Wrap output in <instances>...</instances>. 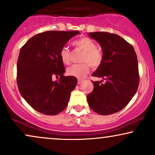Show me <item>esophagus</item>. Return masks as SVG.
I'll use <instances>...</instances> for the list:
<instances>
[{"instance_id": "1", "label": "esophagus", "mask_w": 155, "mask_h": 155, "mask_svg": "<svg viewBox=\"0 0 155 155\" xmlns=\"http://www.w3.org/2000/svg\"><path fill=\"white\" fill-rule=\"evenodd\" d=\"M84 81V79H78V84H81Z\"/></svg>"}]
</instances>
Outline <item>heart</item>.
Returning a JSON list of instances; mask_svg holds the SVG:
<instances>
[{
  "instance_id": "obj_1",
  "label": "heart",
  "mask_w": 155,
  "mask_h": 155,
  "mask_svg": "<svg viewBox=\"0 0 155 155\" xmlns=\"http://www.w3.org/2000/svg\"><path fill=\"white\" fill-rule=\"evenodd\" d=\"M74 47L83 51L81 61L83 63L73 65L67 69V74L74 77L81 78L88 74L90 66L97 68L101 64L102 54L97 49V45L94 40L87 37H82L72 42ZM60 58L63 64L68 65L71 62V52L68 48L63 47L60 50Z\"/></svg>"
}]
</instances>
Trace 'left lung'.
Wrapping results in <instances>:
<instances>
[{
	"mask_svg": "<svg viewBox=\"0 0 155 155\" xmlns=\"http://www.w3.org/2000/svg\"><path fill=\"white\" fill-rule=\"evenodd\" d=\"M101 46L102 61L92 76L105 83L93 81L94 89L87 95L91 109L107 115L121 110L131 101L139 84L137 54L133 46L118 35L104 31L89 32Z\"/></svg>",
	"mask_w": 155,
	"mask_h": 155,
	"instance_id": "1",
	"label": "left lung"
}]
</instances>
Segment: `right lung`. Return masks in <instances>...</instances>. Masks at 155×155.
<instances>
[{"instance_id":"obj_1","label":"right lung","mask_w":155,"mask_h":155,"mask_svg":"<svg viewBox=\"0 0 155 155\" xmlns=\"http://www.w3.org/2000/svg\"><path fill=\"white\" fill-rule=\"evenodd\" d=\"M79 31H47L26 42L19 52L16 81L20 94L35 110L55 115L68 105L77 79L65 76L60 50ZM58 80L53 81L54 77Z\"/></svg>"}]
</instances>
